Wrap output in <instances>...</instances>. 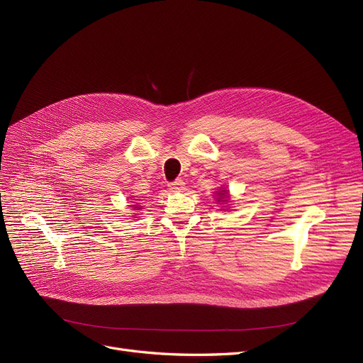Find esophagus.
<instances>
[{"label":"esophagus","mask_w":363,"mask_h":363,"mask_svg":"<svg viewBox=\"0 0 363 363\" xmlns=\"http://www.w3.org/2000/svg\"><path fill=\"white\" fill-rule=\"evenodd\" d=\"M184 186H185V182H184L182 179H177V181L169 184V189H170V191H182Z\"/></svg>","instance_id":"esophagus-1"}]
</instances>
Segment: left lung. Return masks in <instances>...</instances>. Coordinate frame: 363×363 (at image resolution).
Segmentation results:
<instances>
[{
  "label": "left lung",
  "mask_w": 363,
  "mask_h": 363,
  "mask_svg": "<svg viewBox=\"0 0 363 363\" xmlns=\"http://www.w3.org/2000/svg\"><path fill=\"white\" fill-rule=\"evenodd\" d=\"M218 201H228V193L225 191V189H222V191L218 193Z\"/></svg>",
  "instance_id": "left-lung-1"
}]
</instances>
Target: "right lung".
I'll return each instance as SVG.
<instances>
[{
    "label": "right lung",
    "mask_w": 363,
    "mask_h": 363,
    "mask_svg": "<svg viewBox=\"0 0 363 363\" xmlns=\"http://www.w3.org/2000/svg\"><path fill=\"white\" fill-rule=\"evenodd\" d=\"M133 211H140V207L138 206H133Z\"/></svg>",
    "instance_id": "1"
}]
</instances>
